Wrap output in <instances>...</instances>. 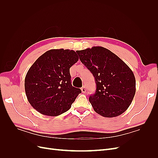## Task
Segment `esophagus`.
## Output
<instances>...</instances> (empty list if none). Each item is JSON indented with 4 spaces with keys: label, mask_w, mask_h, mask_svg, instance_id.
I'll use <instances>...</instances> for the list:
<instances>
[{
    "label": "esophagus",
    "mask_w": 158,
    "mask_h": 158,
    "mask_svg": "<svg viewBox=\"0 0 158 158\" xmlns=\"http://www.w3.org/2000/svg\"><path fill=\"white\" fill-rule=\"evenodd\" d=\"M81 91H82V93H85V92H86V88H85V86H83L82 88H81Z\"/></svg>",
    "instance_id": "34e87169"
}]
</instances>
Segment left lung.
<instances>
[{
  "mask_svg": "<svg viewBox=\"0 0 158 158\" xmlns=\"http://www.w3.org/2000/svg\"><path fill=\"white\" fill-rule=\"evenodd\" d=\"M76 52L96 83V91L89 98L94 111L109 118L123 113L130 106L136 92V80L131 69L118 56L103 47H93Z\"/></svg>",
  "mask_w": 158,
  "mask_h": 158,
  "instance_id": "8db88e82",
  "label": "left lung"
}]
</instances>
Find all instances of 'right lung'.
I'll return each instance as SVG.
<instances>
[{
    "mask_svg": "<svg viewBox=\"0 0 158 158\" xmlns=\"http://www.w3.org/2000/svg\"><path fill=\"white\" fill-rule=\"evenodd\" d=\"M78 60L73 50L51 49L32 64L24 85L28 102L36 111L45 115L58 116L71 107L82 92L71 84L70 68Z\"/></svg>",
    "mask_w": 158,
    "mask_h": 158,
    "instance_id": "1",
    "label": "right lung"
}]
</instances>
